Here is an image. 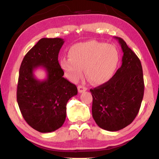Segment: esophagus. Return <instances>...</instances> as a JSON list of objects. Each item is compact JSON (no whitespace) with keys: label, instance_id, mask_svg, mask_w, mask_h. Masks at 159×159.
Segmentation results:
<instances>
[{"label":"esophagus","instance_id":"esophagus-1","mask_svg":"<svg viewBox=\"0 0 159 159\" xmlns=\"http://www.w3.org/2000/svg\"><path fill=\"white\" fill-rule=\"evenodd\" d=\"M78 90H79V93H83V92H85V91L87 90V88L84 87V86L79 85L78 86Z\"/></svg>","mask_w":159,"mask_h":159}]
</instances>
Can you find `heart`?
Wrapping results in <instances>:
<instances>
[{
  "instance_id": "1",
  "label": "heart",
  "mask_w": 159,
  "mask_h": 159,
  "mask_svg": "<svg viewBox=\"0 0 159 159\" xmlns=\"http://www.w3.org/2000/svg\"><path fill=\"white\" fill-rule=\"evenodd\" d=\"M69 57L61 58L60 67L66 78L76 83L85 76L94 84L100 85L111 79L116 69L119 54L114 45L90 40L72 45Z\"/></svg>"
}]
</instances>
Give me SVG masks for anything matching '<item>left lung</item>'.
Returning <instances> with one entry per match:
<instances>
[{
	"label": "left lung",
	"mask_w": 159,
	"mask_h": 159,
	"mask_svg": "<svg viewBox=\"0 0 159 159\" xmlns=\"http://www.w3.org/2000/svg\"><path fill=\"white\" fill-rule=\"evenodd\" d=\"M114 39L123 51L122 65L109 81L90 90L94 120L99 128L112 132L121 130L133 121L144 90L140 60L122 39Z\"/></svg>",
	"instance_id": "1"
}]
</instances>
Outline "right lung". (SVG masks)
Listing matches in <instances>:
<instances>
[{
  "mask_svg": "<svg viewBox=\"0 0 159 159\" xmlns=\"http://www.w3.org/2000/svg\"><path fill=\"white\" fill-rule=\"evenodd\" d=\"M60 38H43L26 54L19 73L17 101L26 122L40 133L61 128L66 119V104L77 95L76 86L64 79L58 61L64 44ZM39 68L47 72L44 80L34 77Z\"/></svg>",
  "mask_w": 159,
  "mask_h": 159,
  "instance_id": "obj_1",
  "label": "right lung"
}]
</instances>
